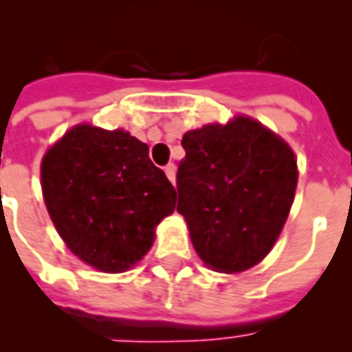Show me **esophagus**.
Here are the masks:
<instances>
[{"label":"esophagus","mask_w":352,"mask_h":352,"mask_svg":"<svg viewBox=\"0 0 352 352\" xmlns=\"http://www.w3.org/2000/svg\"><path fill=\"white\" fill-rule=\"evenodd\" d=\"M164 171H166V175H168L169 181H171V183H175V171H177L175 164H168Z\"/></svg>","instance_id":"obj_1"}]
</instances>
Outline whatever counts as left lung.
Returning <instances> with one entry per match:
<instances>
[{
	"mask_svg": "<svg viewBox=\"0 0 352 352\" xmlns=\"http://www.w3.org/2000/svg\"><path fill=\"white\" fill-rule=\"evenodd\" d=\"M181 145L186 156L177 169V211L198 256L224 273L258 264L294 201V153L247 116L186 131Z\"/></svg>",
	"mask_w": 352,
	"mask_h": 352,
	"instance_id": "obj_1",
	"label": "left lung"
}]
</instances>
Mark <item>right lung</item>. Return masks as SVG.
Returning a JSON list of instances; mask_svg holds the SVG:
<instances>
[{"mask_svg":"<svg viewBox=\"0 0 352 352\" xmlns=\"http://www.w3.org/2000/svg\"><path fill=\"white\" fill-rule=\"evenodd\" d=\"M45 204L73 254L96 270L126 272L175 211L177 192L148 158V146L124 130L75 126L45 154Z\"/></svg>","mask_w":352,"mask_h":352,"instance_id":"obj_1","label":"right lung"}]
</instances>
